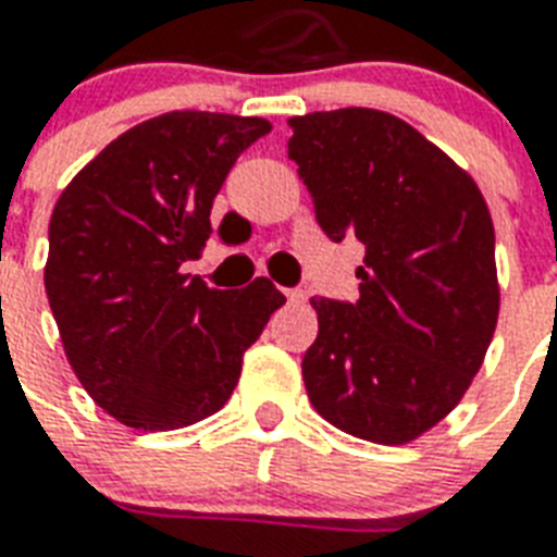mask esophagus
Wrapping results in <instances>:
<instances>
[{
	"instance_id": "1",
	"label": "esophagus",
	"mask_w": 557,
	"mask_h": 557,
	"mask_svg": "<svg viewBox=\"0 0 557 557\" xmlns=\"http://www.w3.org/2000/svg\"><path fill=\"white\" fill-rule=\"evenodd\" d=\"M286 297H288V304H295V306L306 304V292H304V288H288Z\"/></svg>"
}]
</instances>
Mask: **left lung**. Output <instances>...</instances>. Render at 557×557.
<instances>
[{"instance_id":"8db88e82","label":"left lung","mask_w":557,"mask_h":557,"mask_svg":"<svg viewBox=\"0 0 557 557\" xmlns=\"http://www.w3.org/2000/svg\"><path fill=\"white\" fill-rule=\"evenodd\" d=\"M288 159L326 234L367 245L361 297H312L309 401L358 440L407 445L462 401L500 314L494 225L476 182L401 117H288Z\"/></svg>"}]
</instances>
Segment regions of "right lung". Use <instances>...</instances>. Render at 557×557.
<instances>
[{"label": "right lung", "mask_w": 557, "mask_h": 557, "mask_svg": "<svg viewBox=\"0 0 557 557\" xmlns=\"http://www.w3.org/2000/svg\"><path fill=\"white\" fill-rule=\"evenodd\" d=\"M265 117L178 109L126 129L69 182L48 225L46 295L74 375L135 431H176L225 405L245 349L286 304L257 277L236 292L182 271Z\"/></svg>", "instance_id": "1"}]
</instances>
